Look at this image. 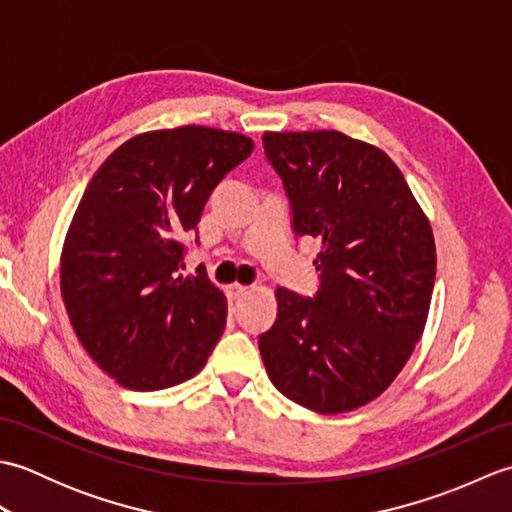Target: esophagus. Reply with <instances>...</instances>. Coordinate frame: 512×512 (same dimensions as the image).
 I'll return each instance as SVG.
<instances>
[{"label":"esophagus","instance_id":"1","mask_svg":"<svg viewBox=\"0 0 512 512\" xmlns=\"http://www.w3.org/2000/svg\"><path fill=\"white\" fill-rule=\"evenodd\" d=\"M248 286H244V284H231L228 286V295H231L233 299H242L244 295H248Z\"/></svg>","mask_w":512,"mask_h":512}]
</instances>
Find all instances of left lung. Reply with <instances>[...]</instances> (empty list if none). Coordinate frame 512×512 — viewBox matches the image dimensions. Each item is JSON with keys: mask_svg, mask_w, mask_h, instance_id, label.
<instances>
[{"mask_svg": "<svg viewBox=\"0 0 512 512\" xmlns=\"http://www.w3.org/2000/svg\"><path fill=\"white\" fill-rule=\"evenodd\" d=\"M292 233L321 242L319 290L277 288V319L259 334L268 378L286 398L343 413L391 385L427 323L436 244L391 158L334 129L266 132Z\"/></svg>", "mask_w": 512, "mask_h": 512, "instance_id": "1", "label": "left lung"}]
</instances>
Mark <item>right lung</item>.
<instances>
[{
	"label": "right lung",
	"mask_w": 512,
	"mask_h": 512,
	"mask_svg": "<svg viewBox=\"0 0 512 512\" xmlns=\"http://www.w3.org/2000/svg\"><path fill=\"white\" fill-rule=\"evenodd\" d=\"M253 140L211 127L129 138L94 173L61 253V295L94 363L134 391H158L204 367L226 299L204 266L184 277L187 239L213 189Z\"/></svg>",
	"instance_id": "add662e5"
}]
</instances>
